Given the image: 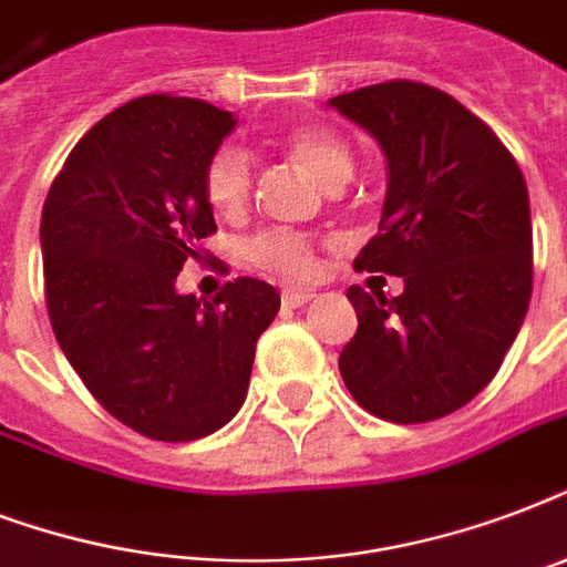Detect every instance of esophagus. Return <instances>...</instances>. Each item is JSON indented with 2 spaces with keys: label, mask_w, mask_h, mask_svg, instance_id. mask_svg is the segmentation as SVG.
<instances>
[{
  "label": "esophagus",
  "mask_w": 567,
  "mask_h": 567,
  "mask_svg": "<svg viewBox=\"0 0 567 567\" xmlns=\"http://www.w3.org/2000/svg\"><path fill=\"white\" fill-rule=\"evenodd\" d=\"M311 297H315V291H311V288H282V302L285 306H291V309H297V306H306Z\"/></svg>",
  "instance_id": "esophagus-1"
}]
</instances>
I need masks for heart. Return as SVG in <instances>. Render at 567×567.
I'll use <instances>...</instances> for the list:
<instances>
[{
  "mask_svg": "<svg viewBox=\"0 0 567 567\" xmlns=\"http://www.w3.org/2000/svg\"><path fill=\"white\" fill-rule=\"evenodd\" d=\"M288 153L323 185V188H341L355 171V158L344 137L323 126H300L285 137ZM205 199L220 217H238L247 212L252 196V164L247 153L235 146H223L208 158L203 176ZM247 258L267 274H279L285 279H306L315 274V247L300 231L267 229L249 238Z\"/></svg>",
  "mask_w": 567,
  "mask_h": 567,
  "instance_id": "1",
  "label": "heart"
}]
</instances>
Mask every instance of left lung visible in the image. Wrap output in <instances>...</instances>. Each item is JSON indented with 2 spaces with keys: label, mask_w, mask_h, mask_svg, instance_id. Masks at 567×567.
<instances>
[{
  "label": "left lung",
  "mask_w": 567,
  "mask_h": 567,
  "mask_svg": "<svg viewBox=\"0 0 567 567\" xmlns=\"http://www.w3.org/2000/svg\"><path fill=\"white\" fill-rule=\"evenodd\" d=\"M329 105L388 162L379 235L355 270L403 276L400 297L350 285L359 329L338 368L382 421H439L492 382L527 315V182L501 137L439 87L394 79Z\"/></svg>",
  "instance_id": "1"
}]
</instances>
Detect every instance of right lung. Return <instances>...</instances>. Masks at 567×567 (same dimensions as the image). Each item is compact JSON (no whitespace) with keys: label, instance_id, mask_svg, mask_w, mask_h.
Listing matches in <instances>:
<instances>
[{"label":"right lung","instance_id":"obj_1","mask_svg":"<svg viewBox=\"0 0 567 567\" xmlns=\"http://www.w3.org/2000/svg\"><path fill=\"white\" fill-rule=\"evenodd\" d=\"M235 128L212 102L150 93L73 146L40 217L47 309L105 412L155 441H194L244 405L274 285L240 276L212 302L176 276L214 226L205 164Z\"/></svg>","mask_w":567,"mask_h":567}]
</instances>
